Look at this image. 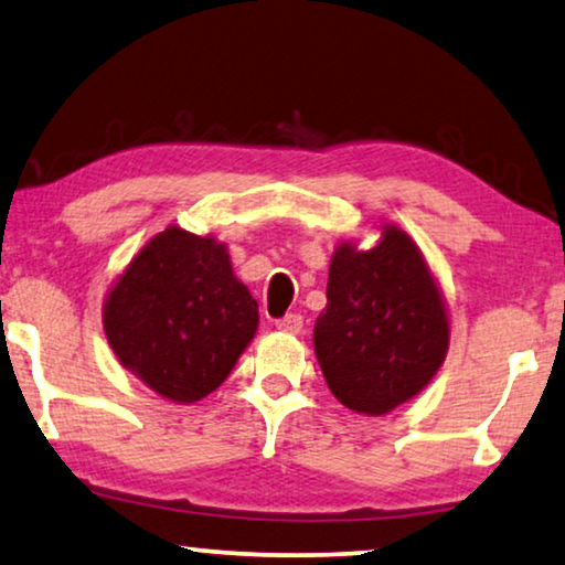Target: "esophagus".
Here are the masks:
<instances>
[{
  "label": "esophagus",
  "mask_w": 565,
  "mask_h": 565,
  "mask_svg": "<svg viewBox=\"0 0 565 565\" xmlns=\"http://www.w3.org/2000/svg\"><path fill=\"white\" fill-rule=\"evenodd\" d=\"M275 328H277V331H282V333H300L302 331V316H298V312H288V316L277 320Z\"/></svg>",
  "instance_id": "1"
}]
</instances>
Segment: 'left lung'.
Returning a JSON list of instances; mask_svg holds the SVG:
<instances>
[{
    "mask_svg": "<svg viewBox=\"0 0 565 565\" xmlns=\"http://www.w3.org/2000/svg\"><path fill=\"white\" fill-rule=\"evenodd\" d=\"M312 349L345 409L384 416L422 394L447 359L449 310L419 245L381 224L373 247L343 239L328 267Z\"/></svg>",
    "mask_w": 565,
    "mask_h": 565,
    "instance_id": "1",
    "label": "left lung"
}]
</instances>
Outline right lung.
Masks as SVG:
<instances>
[{
  "mask_svg": "<svg viewBox=\"0 0 565 565\" xmlns=\"http://www.w3.org/2000/svg\"><path fill=\"white\" fill-rule=\"evenodd\" d=\"M257 326V300L234 275L227 245L177 224L138 249L103 300L120 366L173 404L220 388Z\"/></svg>",
  "mask_w": 565,
  "mask_h": 565,
  "instance_id": "obj_1",
  "label": "right lung"
}]
</instances>
